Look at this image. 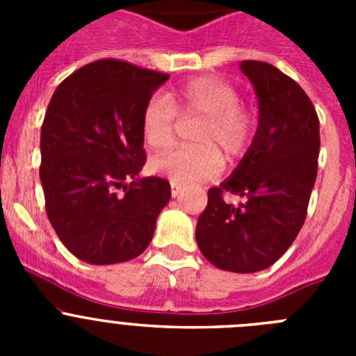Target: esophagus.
I'll return each instance as SVG.
<instances>
[{
  "label": "esophagus",
  "mask_w": 356,
  "mask_h": 356,
  "mask_svg": "<svg viewBox=\"0 0 356 356\" xmlns=\"http://www.w3.org/2000/svg\"><path fill=\"white\" fill-rule=\"evenodd\" d=\"M180 194H181V188L178 187V185H172V187H171V196L172 197H178V196H180Z\"/></svg>",
  "instance_id": "34e87169"
}]
</instances>
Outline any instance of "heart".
Segmentation results:
<instances>
[{
    "mask_svg": "<svg viewBox=\"0 0 356 356\" xmlns=\"http://www.w3.org/2000/svg\"><path fill=\"white\" fill-rule=\"evenodd\" d=\"M234 85L216 76H200L176 87L168 97L153 96L140 115L144 140L151 149L172 146L181 119H201L191 149H176L153 160V169L172 185H196L216 178L222 156L235 160L246 153L253 137V119L242 108Z\"/></svg>",
    "mask_w": 356,
    "mask_h": 356,
    "instance_id": "heart-1",
    "label": "heart"
}]
</instances>
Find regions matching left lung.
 I'll use <instances>...</instances> for the list:
<instances>
[{
  "label": "left lung",
  "instance_id": "obj_1",
  "mask_svg": "<svg viewBox=\"0 0 356 356\" xmlns=\"http://www.w3.org/2000/svg\"><path fill=\"white\" fill-rule=\"evenodd\" d=\"M241 71L259 99V127L234 172L209 191L196 242L222 271L257 273L273 266L303 226L317 176L319 119L305 90L275 65L244 60ZM225 192L243 200L226 204Z\"/></svg>",
  "mask_w": 356,
  "mask_h": 356
}]
</instances>
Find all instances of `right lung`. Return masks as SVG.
Here are the masks:
<instances>
[{"mask_svg":"<svg viewBox=\"0 0 356 356\" xmlns=\"http://www.w3.org/2000/svg\"><path fill=\"white\" fill-rule=\"evenodd\" d=\"M168 80L106 58L74 71L53 94L40 130V184L53 229L83 262L139 257L171 200L168 180L140 176V115Z\"/></svg>","mask_w":356,"mask_h":356,"instance_id":"add662e5","label":"right lung"}]
</instances>
